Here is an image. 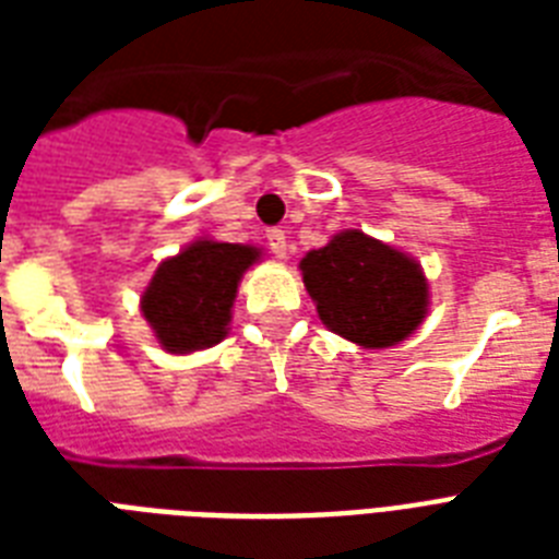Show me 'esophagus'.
Here are the masks:
<instances>
[{
	"mask_svg": "<svg viewBox=\"0 0 559 559\" xmlns=\"http://www.w3.org/2000/svg\"><path fill=\"white\" fill-rule=\"evenodd\" d=\"M266 246H270L275 258H284L287 254V235L281 228H266Z\"/></svg>",
	"mask_w": 559,
	"mask_h": 559,
	"instance_id": "1",
	"label": "esophagus"
}]
</instances>
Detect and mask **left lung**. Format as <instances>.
Wrapping results in <instances>:
<instances>
[{
  "instance_id": "left-lung-1",
  "label": "left lung",
  "mask_w": 559,
  "mask_h": 559,
  "mask_svg": "<svg viewBox=\"0 0 559 559\" xmlns=\"http://www.w3.org/2000/svg\"><path fill=\"white\" fill-rule=\"evenodd\" d=\"M301 275L322 322L362 348H391L417 331L429 284L412 258L348 228L307 252Z\"/></svg>"
}]
</instances>
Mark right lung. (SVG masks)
<instances>
[{
  "label": "right lung",
  "instance_id": "right-lung-1",
  "mask_svg": "<svg viewBox=\"0 0 559 559\" xmlns=\"http://www.w3.org/2000/svg\"><path fill=\"white\" fill-rule=\"evenodd\" d=\"M261 252L254 246L197 240L159 263L142 296V313L170 354L217 345L226 336L237 281Z\"/></svg>",
  "mask_w": 559,
  "mask_h": 559
}]
</instances>
